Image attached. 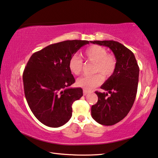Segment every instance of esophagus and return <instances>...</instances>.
Here are the masks:
<instances>
[{
	"instance_id": "esophagus-1",
	"label": "esophagus",
	"mask_w": 158,
	"mask_h": 158,
	"mask_svg": "<svg viewBox=\"0 0 158 158\" xmlns=\"http://www.w3.org/2000/svg\"><path fill=\"white\" fill-rule=\"evenodd\" d=\"M88 93H89V91H86V90H84V91H83V94H84V96H86V94H88Z\"/></svg>"
}]
</instances>
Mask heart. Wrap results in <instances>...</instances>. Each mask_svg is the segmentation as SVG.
Listing matches in <instances>:
<instances>
[{
  "instance_id": "1",
  "label": "heart",
  "mask_w": 158,
  "mask_h": 158,
  "mask_svg": "<svg viewBox=\"0 0 158 158\" xmlns=\"http://www.w3.org/2000/svg\"><path fill=\"white\" fill-rule=\"evenodd\" d=\"M86 60L95 62L94 72H100L104 76H109L114 72L116 65V59L112 55L107 54V51L103 47L92 45L87 48L84 52ZM69 69L72 74L79 75L82 69V61L78 56H72L69 61ZM103 81L101 74H95L91 76H84L77 81V86L84 90L91 91L99 86Z\"/></svg>"
}]
</instances>
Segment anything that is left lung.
<instances>
[{
    "label": "left lung",
    "mask_w": 158,
    "mask_h": 158,
    "mask_svg": "<svg viewBox=\"0 0 158 158\" xmlns=\"http://www.w3.org/2000/svg\"><path fill=\"white\" fill-rule=\"evenodd\" d=\"M91 43L109 48L116 60L114 73L101 86L107 92L96 91L98 99L91 106V116L97 123L112 126L123 120L133 106L137 94L139 67L134 54L123 44L114 40Z\"/></svg>",
    "instance_id": "8db88e82"
}]
</instances>
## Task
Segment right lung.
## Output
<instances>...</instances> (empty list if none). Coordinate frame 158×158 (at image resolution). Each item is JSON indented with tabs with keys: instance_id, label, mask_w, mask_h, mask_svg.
I'll return each instance as SVG.
<instances>
[{
	"instance_id": "obj_1",
	"label": "right lung",
	"mask_w": 158,
	"mask_h": 158,
	"mask_svg": "<svg viewBox=\"0 0 158 158\" xmlns=\"http://www.w3.org/2000/svg\"><path fill=\"white\" fill-rule=\"evenodd\" d=\"M89 42L66 40L50 44L30 56L23 74L25 96L42 123L58 128L72 115V103L83 96L81 88H70L75 79L69 61Z\"/></svg>"
}]
</instances>
